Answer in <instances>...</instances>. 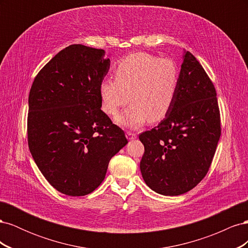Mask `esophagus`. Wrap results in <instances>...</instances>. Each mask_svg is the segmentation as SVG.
Masks as SVG:
<instances>
[{"mask_svg":"<svg viewBox=\"0 0 248 248\" xmlns=\"http://www.w3.org/2000/svg\"><path fill=\"white\" fill-rule=\"evenodd\" d=\"M126 134H127V139L128 140H134L138 137V134L136 132H132V131H127Z\"/></svg>","mask_w":248,"mask_h":248,"instance_id":"1","label":"esophagus"}]
</instances>
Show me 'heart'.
Returning <instances> with one entry per match:
<instances>
[{
    "label": "heart",
    "instance_id": "heart-1",
    "mask_svg": "<svg viewBox=\"0 0 248 248\" xmlns=\"http://www.w3.org/2000/svg\"><path fill=\"white\" fill-rule=\"evenodd\" d=\"M179 81L175 62L147 52H136L120 61L115 79L104 78L99 85L102 110L116 116L120 108L131 102L117 122L138 128L149 119L160 121L174 103Z\"/></svg>",
    "mask_w": 248,
    "mask_h": 248
}]
</instances>
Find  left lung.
<instances>
[{
	"label": "left lung",
	"mask_w": 248,
	"mask_h": 248,
	"mask_svg": "<svg viewBox=\"0 0 248 248\" xmlns=\"http://www.w3.org/2000/svg\"><path fill=\"white\" fill-rule=\"evenodd\" d=\"M221 134L216 90L191 52L184 55L174 103L157 127L140 134L145 152L140 171L163 196L194 188L211 166Z\"/></svg>",
	"instance_id": "8db88e82"
}]
</instances>
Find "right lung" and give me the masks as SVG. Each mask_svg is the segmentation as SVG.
<instances>
[{
	"instance_id": "obj_1",
	"label": "right lung",
	"mask_w": 248,
	"mask_h": 248,
	"mask_svg": "<svg viewBox=\"0 0 248 248\" xmlns=\"http://www.w3.org/2000/svg\"><path fill=\"white\" fill-rule=\"evenodd\" d=\"M104 50L72 44L35 77L29 94L28 145L48 183L66 196L91 193L127 140L103 112L99 85L109 69Z\"/></svg>"
}]
</instances>
